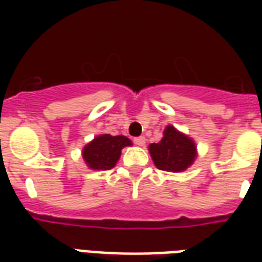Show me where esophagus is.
I'll return each instance as SVG.
<instances>
[{"label": "esophagus", "instance_id": "esophagus-1", "mask_svg": "<svg viewBox=\"0 0 262 262\" xmlns=\"http://www.w3.org/2000/svg\"><path fill=\"white\" fill-rule=\"evenodd\" d=\"M135 144H137V146H144V144H146V137H136V139H135Z\"/></svg>", "mask_w": 262, "mask_h": 262}]
</instances>
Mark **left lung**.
<instances>
[{
    "mask_svg": "<svg viewBox=\"0 0 262 262\" xmlns=\"http://www.w3.org/2000/svg\"><path fill=\"white\" fill-rule=\"evenodd\" d=\"M154 165L159 170L168 172H182L193 164L198 157L196 144L193 139L168 125L163 132V139L159 143L148 146Z\"/></svg>",
    "mask_w": 262,
    "mask_h": 262,
    "instance_id": "obj_1",
    "label": "left lung"
}]
</instances>
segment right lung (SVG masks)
<instances>
[{"mask_svg": "<svg viewBox=\"0 0 262 262\" xmlns=\"http://www.w3.org/2000/svg\"><path fill=\"white\" fill-rule=\"evenodd\" d=\"M127 146H132V140L126 136H111L103 133L86 143L81 154L90 170L105 171L114 168L119 161L122 148Z\"/></svg>", "mask_w": 262, "mask_h": 262, "instance_id": "add662e5", "label": "right lung"}]
</instances>
